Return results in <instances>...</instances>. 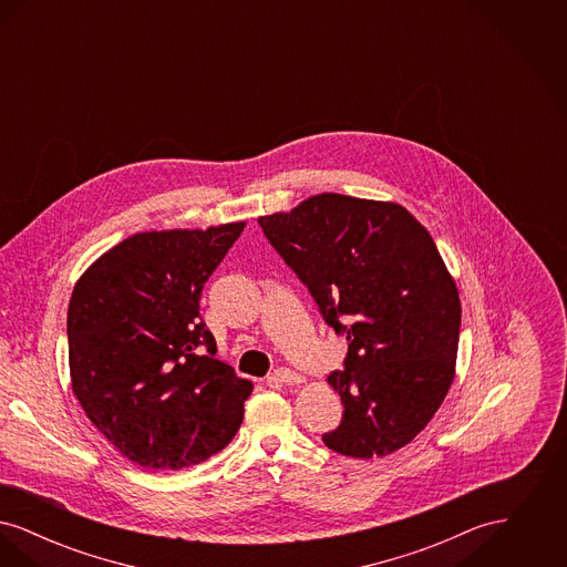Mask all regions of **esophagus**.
<instances>
[{"mask_svg":"<svg viewBox=\"0 0 567 567\" xmlns=\"http://www.w3.org/2000/svg\"><path fill=\"white\" fill-rule=\"evenodd\" d=\"M268 380L274 382V384H299V382H303L301 374H297V372L289 370V368H278V370H274V374H271Z\"/></svg>","mask_w":567,"mask_h":567,"instance_id":"esophagus-1","label":"esophagus"}]
</instances>
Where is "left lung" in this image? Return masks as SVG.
<instances>
[{"label":"left lung","instance_id":"left-lung-1","mask_svg":"<svg viewBox=\"0 0 567 567\" xmlns=\"http://www.w3.org/2000/svg\"><path fill=\"white\" fill-rule=\"evenodd\" d=\"M259 225L349 342L344 368L327 377L344 414L324 446L372 458L412 442L451 389L461 324L457 287L430 231L400 204L340 193Z\"/></svg>","mask_w":567,"mask_h":567}]
</instances>
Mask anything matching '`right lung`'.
<instances>
[{
  "instance_id": "1",
  "label": "right lung",
  "mask_w": 567,
  "mask_h": 567,
  "mask_svg": "<svg viewBox=\"0 0 567 567\" xmlns=\"http://www.w3.org/2000/svg\"><path fill=\"white\" fill-rule=\"evenodd\" d=\"M244 223L146 231L104 252L68 308L72 389L110 444L146 470H181L223 451L252 382L215 359L202 321L206 280Z\"/></svg>"
}]
</instances>
